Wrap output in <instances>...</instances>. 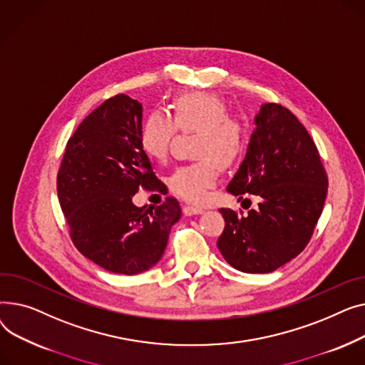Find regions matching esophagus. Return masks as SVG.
Segmentation results:
<instances>
[{
  "label": "esophagus",
  "mask_w": 365,
  "mask_h": 365,
  "mask_svg": "<svg viewBox=\"0 0 365 365\" xmlns=\"http://www.w3.org/2000/svg\"><path fill=\"white\" fill-rule=\"evenodd\" d=\"M184 213L187 217H191V215H199V213H203L205 209L203 207H199V206H184Z\"/></svg>",
  "instance_id": "34e87169"
}]
</instances>
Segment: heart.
Returning <instances> with one entry per match:
<instances>
[{
  "mask_svg": "<svg viewBox=\"0 0 365 365\" xmlns=\"http://www.w3.org/2000/svg\"><path fill=\"white\" fill-rule=\"evenodd\" d=\"M173 107L175 122L162 110L153 112L141 128L140 143L150 158L165 160L177 126L182 133H200L196 147L200 160L177 168L169 178V187L175 195L190 202H200L217 182L218 165L231 166L242 156L245 131L239 122L230 119L228 106L217 96L184 94Z\"/></svg>",
  "mask_w": 365,
  "mask_h": 365,
  "instance_id": "heart-1",
  "label": "heart"
}]
</instances>
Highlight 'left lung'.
<instances>
[{"label":"left lung","instance_id":"obj_1","mask_svg":"<svg viewBox=\"0 0 365 365\" xmlns=\"http://www.w3.org/2000/svg\"><path fill=\"white\" fill-rule=\"evenodd\" d=\"M253 122L245 160L227 190L261 202L247 215L220 209L225 228L217 246L235 269L267 274L305 249L323 212L329 181L317 145L289 109L262 104Z\"/></svg>","mask_w":365,"mask_h":365}]
</instances>
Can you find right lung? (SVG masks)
<instances>
[{
	"instance_id": "add662e5",
	"label": "right lung",
	"mask_w": 365,
	"mask_h": 365,
	"mask_svg": "<svg viewBox=\"0 0 365 365\" xmlns=\"http://www.w3.org/2000/svg\"><path fill=\"white\" fill-rule=\"evenodd\" d=\"M143 106L125 94L106 100L69 138L57 196L76 249L106 271L134 275L155 267L166 249L180 203L138 207L133 197L156 182L140 143Z\"/></svg>"
}]
</instances>
